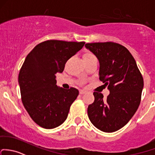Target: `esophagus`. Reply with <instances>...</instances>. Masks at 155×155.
Masks as SVG:
<instances>
[{
    "label": "esophagus",
    "instance_id": "obj_1",
    "mask_svg": "<svg viewBox=\"0 0 155 155\" xmlns=\"http://www.w3.org/2000/svg\"><path fill=\"white\" fill-rule=\"evenodd\" d=\"M85 93H86V91H83V90H81V91H79V94H80L81 95H82V94H85Z\"/></svg>",
    "mask_w": 155,
    "mask_h": 155
}]
</instances>
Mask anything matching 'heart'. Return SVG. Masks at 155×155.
I'll use <instances>...</instances> for the list:
<instances>
[{"instance_id":"obj_1","label":"heart","mask_w":155,"mask_h":155,"mask_svg":"<svg viewBox=\"0 0 155 155\" xmlns=\"http://www.w3.org/2000/svg\"><path fill=\"white\" fill-rule=\"evenodd\" d=\"M83 58H84V63L90 62L91 61H94V60H97V57L91 51H85L83 54ZM84 82H82V84H84Z\"/></svg>"}]
</instances>
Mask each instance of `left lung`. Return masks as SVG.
<instances>
[{"instance_id":"8db88e82","label":"left lung","mask_w":155,"mask_h":155,"mask_svg":"<svg viewBox=\"0 0 155 155\" xmlns=\"http://www.w3.org/2000/svg\"><path fill=\"white\" fill-rule=\"evenodd\" d=\"M99 59V80L110 91L106 99L94 92L87 114L92 124L104 132H114L128 123L141 101L143 78L132 55L115 42L87 43Z\"/></svg>"}]
</instances>
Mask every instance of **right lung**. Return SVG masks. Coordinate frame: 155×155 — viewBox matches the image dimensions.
<instances>
[{
    "label": "right lung",
    "mask_w": 155,
    "mask_h": 155,
    "mask_svg": "<svg viewBox=\"0 0 155 155\" xmlns=\"http://www.w3.org/2000/svg\"><path fill=\"white\" fill-rule=\"evenodd\" d=\"M84 41L48 40L26 57L18 75L22 103L32 120L44 128H56L66 120L79 91L56 85V73L83 48Z\"/></svg>",
    "instance_id": "right-lung-1"
}]
</instances>
